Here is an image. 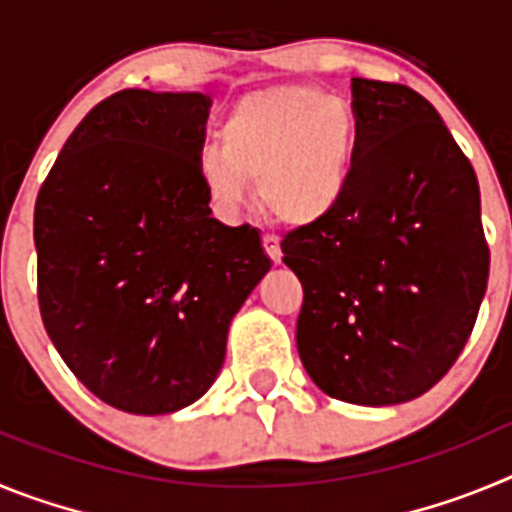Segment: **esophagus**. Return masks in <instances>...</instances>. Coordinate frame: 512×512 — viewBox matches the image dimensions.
<instances>
[{
	"label": "esophagus",
	"instance_id": "esophagus-1",
	"mask_svg": "<svg viewBox=\"0 0 512 512\" xmlns=\"http://www.w3.org/2000/svg\"><path fill=\"white\" fill-rule=\"evenodd\" d=\"M264 248H266V253H269V259L274 261V264H279V261H282V248H279L277 235L266 233L264 235Z\"/></svg>",
	"mask_w": 512,
	"mask_h": 512
}]
</instances>
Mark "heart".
Listing matches in <instances>:
<instances>
[{
	"mask_svg": "<svg viewBox=\"0 0 512 512\" xmlns=\"http://www.w3.org/2000/svg\"><path fill=\"white\" fill-rule=\"evenodd\" d=\"M351 104L312 87H277L238 99L220 146L200 158V176L220 205L246 200L248 179L279 223H318L341 202L354 164Z\"/></svg>",
	"mask_w": 512,
	"mask_h": 512,
	"instance_id": "1",
	"label": "heart"
}]
</instances>
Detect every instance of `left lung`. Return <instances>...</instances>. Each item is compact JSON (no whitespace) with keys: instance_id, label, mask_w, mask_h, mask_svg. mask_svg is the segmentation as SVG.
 <instances>
[{"instance_id":"left-lung-1","label":"left lung","mask_w":512,"mask_h":512,"mask_svg":"<svg viewBox=\"0 0 512 512\" xmlns=\"http://www.w3.org/2000/svg\"><path fill=\"white\" fill-rule=\"evenodd\" d=\"M359 122L346 192L282 241L302 282L297 351L325 395L397 405L449 372L490 277L479 184L431 102L351 79Z\"/></svg>"}]
</instances>
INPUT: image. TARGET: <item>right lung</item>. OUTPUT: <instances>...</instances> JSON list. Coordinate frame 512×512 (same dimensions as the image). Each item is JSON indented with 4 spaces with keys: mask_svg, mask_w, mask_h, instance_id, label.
<instances>
[{
    "mask_svg": "<svg viewBox=\"0 0 512 512\" xmlns=\"http://www.w3.org/2000/svg\"><path fill=\"white\" fill-rule=\"evenodd\" d=\"M207 110L200 92L102 99L35 200L45 330L74 377L125 413L200 400L223 366L230 320L271 269L259 230L210 217Z\"/></svg>",
    "mask_w": 512,
    "mask_h": 512,
    "instance_id": "right-lung-1",
    "label": "right lung"
}]
</instances>
